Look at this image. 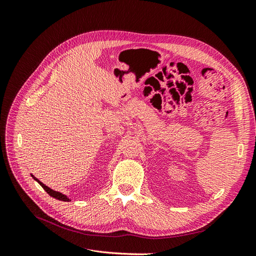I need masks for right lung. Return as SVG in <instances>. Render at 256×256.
Segmentation results:
<instances>
[{"instance_id": "right-lung-1", "label": "right lung", "mask_w": 256, "mask_h": 256, "mask_svg": "<svg viewBox=\"0 0 256 256\" xmlns=\"http://www.w3.org/2000/svg\"><path fill=\"white\" fill-rule=\"evenodd\" d=\"M32 177L34 178V180L40 184L42 187L44 189V191L48 193L49 196H51L52 198H56V200H63V202H70V198H68L65 194H63V193H60V192H58V191H54V190H52V189H50L49 187H47V186L46 184H44L40 180H37V178L35 177V176H33L32 175Z\"/></svg>"}]
</instances>
